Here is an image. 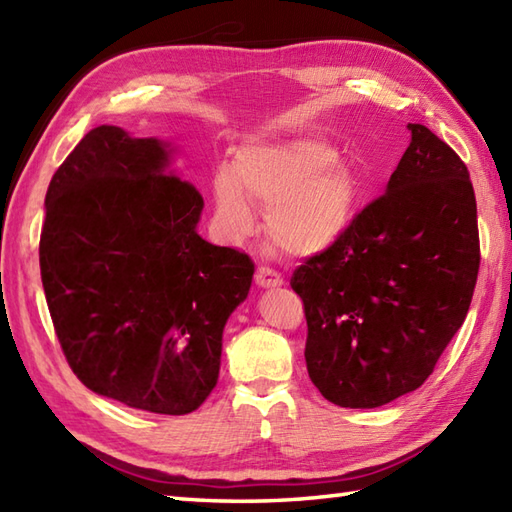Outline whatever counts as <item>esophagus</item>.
<instances>
[{"mask_svg": "<svg viewBox=\"0 0 512 512\" xmlns=\"http://www.w3.org/2000/svg\"><path fill=\"white\" fill-rule=\"evenodd\" d=\"M255 281H257V286H262V288H277V286L284 284L281 275L270 266H259L257 273H255Z\"/></svg>", "mask_w": 512, "mask_h": 512, "instance_id": "esophagus-1", "label": "esophagus"}]
</instances>
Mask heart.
I'll return each mask as SVG.
<instances>
[{
  "mask_svg": "<svg viewBox=\"0 0 512 512\" xmlns=\"http://www.w3.org/2000/svg\"><path fill=\"white\" fill-rule=\"evenodd\" d=\"M266 204L268 231L288 253L310 255L350 231L361 204L356 173L336 160L321 138L250 143L237 151L233 169L213 178L215 224L228 239L255 231V204Z\"/></svg>",
  "mask_w": 512,
  "mask_h": 512,
  "instance_id": "heart-1",
  "label": "heart"
}]
</instances>
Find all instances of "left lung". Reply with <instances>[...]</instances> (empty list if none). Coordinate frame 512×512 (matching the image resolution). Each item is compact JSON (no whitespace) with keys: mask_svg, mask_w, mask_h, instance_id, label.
Listing matches in <instances>:
<instances>
[{"mask_svg":"<svg viewBox=\"0 0 512 512\" xmlns=\"http://www.w3.org/2000/svg\"><path fill=\"white\" fill-rule=\"evenodd\" d=\"M387 182L339 242L290 277L323 398L372 409L418 389L469 312L480 233L469 169L418 123Z\"/></svg>","mask_w":512,"mask_h":512,"instance_id":"1","label":"left lung"}]
</instances>
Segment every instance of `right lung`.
<instances>
[{
    "label": "right lung",
    "mask_w": 512,
    "mask_h": 512,
    "mask_svg": "<svg viewBox=\"0 0 512 512\" xmlns=\"http://www.w3.org/2000/svg\"><path fill=\"white\" fill-rule=\"evenodd\" d=\"M156 138L85 134L46 193L39 266L65 361L94 394L182 416L220 376L255 264L195 231L204 200Z\"/></svg>",
    "instance_id": "1"
}]
</instances>
